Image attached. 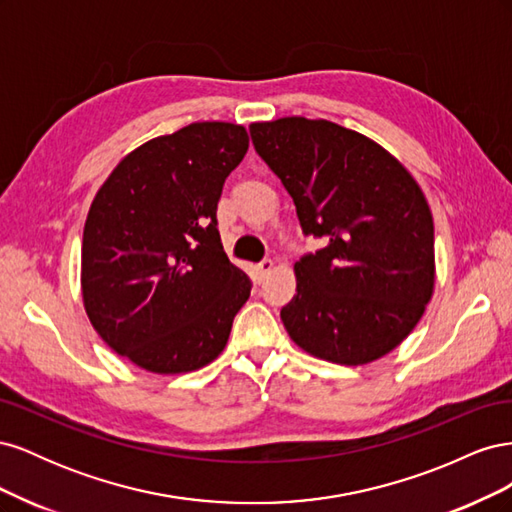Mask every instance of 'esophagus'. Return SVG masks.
<instances>
[{
  "instance_id": "esophagus-1",
  "label": "esophagus",
  "mask_w": 512,
  "mask_h": 512,
  "mask_svg": "<svg viewBox=\"0 0 512 512\" xmlns=\"http://www.w3.org/2000/svg\"><path fill=\"white\" fill-rule=\"evenodd\" d=\"M254 271H256L258 282H262V280H265V277L273 271V260H262V262H258V265L254 267Z\"/></svg>"
}]
</instances>
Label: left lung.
I'll return each instance as SVG.
<instances>
[{"instance_id":"left-lung-1","label":"left lung","mask_w":512,"mask_h":512,"mask_svg":"<svg viewBox=\"0 0 512 512\" xmlns=\"http://www.w3.org/2000/svg\"><path fill=\"white\" fill-rule=\"evenodd\" d=\"M258 156L282 179L322 250L294 262L282 322L299 348L365 365L397 348L436 282L433 218L421 185L371 138L327 119L252 123Z\"/></svg>"}]
</instances>
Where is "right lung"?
Here are the masks:
<instances>
[{
	"instance_id": "1",
	"label": "right lung",
	"mask_w": 512,
	"mask_h": 512,
	"mask_svg": "<svg viewBox=\"0 0 512 512\" xmlns=\"http://www.w3.org/2000/svg\"><path fill=\"white\" fill-rule=\"evenodd\" d=\"M247 147L237 123H190L128 153L89 207L85 312L108 346L151 374L218 359L250 299V277L228 260L215 218Z\"/></svg>"
}]
</instances>
